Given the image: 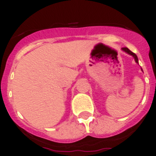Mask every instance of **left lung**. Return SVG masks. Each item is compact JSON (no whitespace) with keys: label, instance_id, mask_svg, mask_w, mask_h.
<instances>
[{"label":"left lung","instance_id":"1","mask_svg":"<svg viewBox=\"0 0 156 156\" xmlns=\"http://www.w3.org/2000/svg\"><path fill=\"white\" fill-rule=\"evenodd\" d=\"M122 50L124 52H126L127 54H128V55H132V56H133V57L134 58V61L136 62V63H139V59H138V56H137V55H136V54H134L133 52H132L131 51H130V50L128 49V48L124 47V48H122ZM141 70H142V69H141Z\"/></svg>","mask_w":156,"mask_h":156}]
</instances>
